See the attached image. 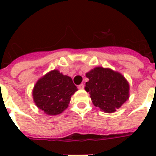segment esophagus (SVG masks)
<instances>
[{
    "label": "esophagus",
    "mask_w": 156,
    "mask_h": 156,
    "mask_svg": "<svg viewBox=\"0 0 156 156\" xmlns=\"http://www.w3.org/2000/svg\"><path fill=\"white\" fill-rule=\"evenodd\" d=\"M78 89H81V90H82V89H83V88H84V84H80V85L78 86Z\"/></svg>",
    "instance_id": "34e87169"
}]
</instances>
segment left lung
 Wrapping results in <instances>:
<instances>
[{"label": "left lung", "instance_id": "left-lung-1", "mask_svg": "<svg viewBox=\"0 0 156 156\" xmlns=\"http://www.w3.org/2000/svg\"><path fill=\"white\" fill-rule=\"evenodd\" d=\"M89 79L85 90L93 104L104 112L112 113L129 98V84L121 73L112 69L95 67L86 73Z\"/></svg>", "mask_w": 156, "mask_h": 156}]
</instances>
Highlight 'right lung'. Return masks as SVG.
<instances>
[{"instance_id":"1","label":"right lung","mask_w":156,"mask_h":156,"mask_svg":"<svg viewBox=\"0 0 156 156\" xmlns=\"http://www.w3.org/2000/svg\"><path fill=\"white\" fill-rule=\"evenodd\" d=\"M77 90L70 77L53 69L36 82L32 90L33 100L45 114L55 116L68 108L71 96Z\"/></svg>"}]
</instances>
